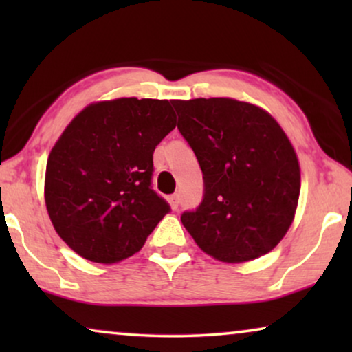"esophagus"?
Masks as SVG:
<instances>
[{
	"label": "esophagus",
	"mask_w": 352,
	"mask_h": 352,
	"mask_svg": "<svg viewBox=\"0 0 352 352\" xmlns=\"http://www.w3.org/2000/svg\"><path fill=\"white\" fill-rule=\"evenodd\" d=\"M168 200H170L171 208H173V210H177V206H179V195L175 194V195L168 197Z\"/></svg>",
	"instance_id": "obj_1"
}]
</instances>
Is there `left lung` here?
Listing matches in <instances>:
<instances>
[{
	"label": "left lung",
	"instance_id": "obj_1",
	"mask_svg": "<svg viewBox=\"0 0 352 352\" xmlns=\"http://www.w3.org/2000/svg\"><path fill=\"white\" fill-rule=\"evenodd\" d=\"M177 129L204 173V199L181 221L205 253L226 263L258 258L290 228L300 165L267 112L228 98L173 100Z\"/></svg>",
	"mask_w": 352,
	"mask_h": 352
}]
</instances>
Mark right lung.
<instances>
[{
  "label": "right lung",
  "mask_w": 352,
  "mask_h": 352,
  "mask_svg": "<svg viewBox=\"0 0 352 352\" xmlns=\"http://www.w3.org/2000/svg\"><path fill=\"white\" fill-rule=\"evenodd\" d=\"M176 126L168 100L91 104L52 147L46 208L56 232L89 261L131 256L171 211L152 189L153 151Z\"/></svg>",
  "instance_id": "obj_1"
}]
</instances>
